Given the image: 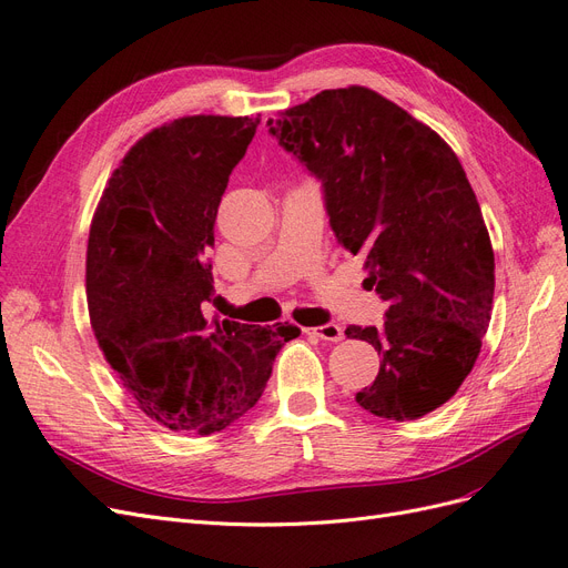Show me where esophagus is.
Instances as JSON below:
<instances>
[{"label": "esophagus", "mask_w": 568, "mask_h": 568, "mask_svg": "<svg viewBox=\"0 0 568 568\" xmlns=\"http://www.w3.org/2000/svg\"><path fill=\"white\" fill-rule=\"evenodd\" d=\"M304 333L306 335H314V337H321L325 342H342L344 339V331H342L337 323H325V325H318V327H306Z\"/></svg>", "instance_id": "obj_1"}]
</instances>
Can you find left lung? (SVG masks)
Segmentation results:
<instances>
[{"mask_svg": "<svg viewBox=\"0 0 568 568\" xmlns=\"http://www.w3.org/2000/svg\"><path fill=\"white\" fill-rule=\"evenodd\" d=\"M266 124L321 181L333 233L363 254L365 285L389 304L382 327L344 331L382 356L356 404L396 423L444 406L481 352L496 290L490 237L460 160L365 87L325 89Z\"/></svg>", "mask_w": 568, "mask_h": 568, "instance_id": "left-lung-1", "label": "left lung"}]
</instances>
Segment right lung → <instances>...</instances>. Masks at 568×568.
I'll return each instance as SVG.
<instances>
[{
  "mask_svg": "<svg viewBox=\"0 0 568 568\" xmlns=\"http://www.w3.org/2000/svg\"><path fill=\"white\" fill-rule=\"evenodd\" d=\"M260 118L193 115L145 134L113 172L87 245L89 318L139 408L172 432L212 434L257 404L290 323L207 321V247L229 176Z\"/></svg>",
  "mask_w": 568,
  "mask_h": 568,
  "instance_id": "add662e5",
  "label": "right lung"
}]
</instances>
